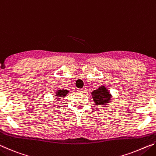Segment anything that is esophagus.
Segmentation results:
<instances>
[{
	"instance_id": "esophagus-1",
	"label": "esophagus",
	"mask_w": 156,
	"mask_h": 156,
	"mask_svg": "<svg viewBox=\"0 0 156 156\" xmlns=\"http://www.w3.org/2000/svg\"><path fill=\"white\" fill-rule=\"evenodd\" d=\"M86 88H83V89H78V91L79 92H81V93H84V92H85L86 91Z\"/></svg>"
}]
</instances>
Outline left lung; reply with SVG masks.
I'll use <instances>...</instances> for the list:
<instances>
[{"instance_id":"1","label":"left lung","mask_w":156,"mask_h":156,"mask_svg":"<svg viewBox=\"0 0 156 156\" xmlns=\"http://www.w3.org/2000/svg\"><path fill=\"white\" fill-rule=\"evenodd\" d=\"M91 94L96 105L106 107L112 102V95L105 85H100L96 90L92 91Z\"/></svg>"}]
</instances>
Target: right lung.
<instances>
[{
  "instance_id": "obj_1",
  "label": "right lung",
  "mask_w": 156,
  "mask_h": 156,
  "mask_svg": "<svg viewBox=\"0 0 156 156\" xmlns=\"http://www.w3.org/2000/svg\"><path fill=\"white\" fill-rule=\"evenodd\" d=\"M68 93H69V90H67V89H57L56 91H55L54 97L57 101H60V100L61 99V98L65 97Z\"/></svg>"
}]
</instances>
